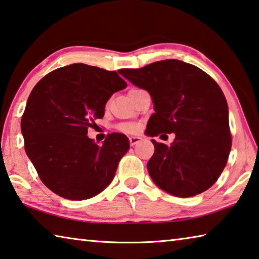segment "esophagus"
Returning a JSON list of instances; mask_svg holds the SVG:
<instances>
[{
    "label": "esophagus",
    "instance_id": "esophagus-1",
    "mask_svg": "<svg viewBox=\"0 0 259 259\" xmlns=\"http://www.w3.org/2000/svg\"><path fill=\"white\" fill-rule=\"evenodd\" d=\"M129 141H130V145L134 146V145L138 144L139 142H142L143 141V137H141V136H131L129 138Z\"/></svg>",
    "mask_w": 259,
    "mask_h": 259
}]
</instances>
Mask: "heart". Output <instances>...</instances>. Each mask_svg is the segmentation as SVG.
Masks as SVG:
<instances>
[{
  "instance_id": "heart-1",
  "label": "heart",
  "mask_w": 259,
  "mask_h": 259,
  "mask_svg": "<svg viewBox=\"0 0 259 259\" xmlns=\"http://www.w3.org/2000/svg\"><path fill=\"white\" fill-rule=\"evenodd\" d=\"M121 129L125 133H135L137 130V125L135 124H123L121 125Z\"/></svg>"
}]
</instances>
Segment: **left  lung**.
<instances>
[{"mask_svg":"<svg viewBox=\"0 0 259 259\" xmlns=\"http://www.w3.org/2000/svg\"><path fill=\"white\" fill-rule=\"evenodd\" d=\"M118 72L150 93L154 113L147 122V136L175 134L170 146L152 139L154 153L147 170L153 182L182 198L211 188L232 147L228 105L219 85L199 68L179 60Z\"/></svg>","mask_w":259,"mask_h":259,"instance_id":"1","label":"left lung"}]
</instances>
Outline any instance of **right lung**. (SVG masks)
<instances>
[{"mask_svg":"<svg viewBox=\"0 0 259 259\" xmlns=\"http://www.w3.org/2000/svg\"><path fill=\"white\" fill-rule=\"evenodd\" d=\"M126 88L116 71L73 63L45 76L32 90L20 129L25 152L45 186L63 198H91L113 181L130 144L113 133L98 145L88 137L115 92Z\"/></svg>","mask_w":259,"mask_h":259,"instance_id":"add662e5","label":"right lung"}]
</instances>
